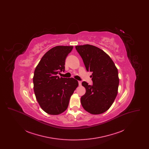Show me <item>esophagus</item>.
<instances>
[{
  "instance_id": "esophagus-1",
  "label": "esophagus",
  "mask_w": 149,
  "mask_h": 149,
  "mask_svg": "<svg viewBox=\"0 0 149 149\" xmlns=\"http://www.w3.org/2000/svg\"><path fill=\"white\" fill-rule=\"evenodd\" d=\"M78 83H79V86H80V85H81V81H79Z\"/></svg>"
}]
</instances>
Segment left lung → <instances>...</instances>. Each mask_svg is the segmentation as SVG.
<instances>
[{
    "label": "left lung",
    "mask_w": 149,
    "mask_h": 149,
    "mask_svg": "<svg viewBox=\"0 0 149 149\" xmlns=\"http://www.w3.org/2000/svg\"><path fill=\"white\" fill-rule=\"evenodd\" d=\"M75 49L81 57L86 70L92 72L91 77L93 85L82 82L86 92L81 97V105L90 113H103L112 106L118 93L117 68L109 56L96 46L79 45Z\"/></svg>",
    "instance_id": "left-lung-1"
}]
</instances>
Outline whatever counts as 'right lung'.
<instances>
[{
  "instance_id": "obj_1",
  "label": "right lung",
  "mask_w": 149,
  "mask_h": 149,
  "mask_svg": "<svg viewBox=\"0 0 149 149\" xmlns=\"http://www.w3.org/2000/svg\"><path fill=\"white\" fill-rule=\"evenodd\" d=\"M72 49L71 46L52 48L43 56L36 68L33 78L36 98L41 108L49 114L64 112L79 85L74 78L57 76L65 70V59Z\"/></svg>"
}]
</instances>
